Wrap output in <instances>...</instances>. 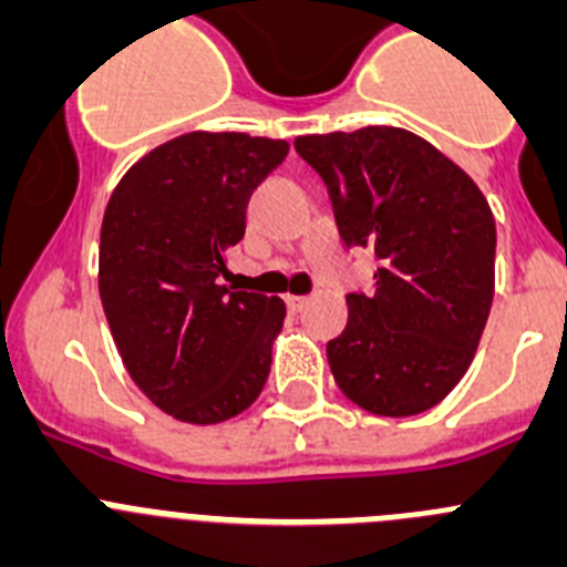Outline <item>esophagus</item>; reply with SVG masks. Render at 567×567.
Masks as SVG:
<instances>
[{"instance_id": "esophagus-1", "label": "esophagus", "mask_w": 567, "mask_h": 567, "mask_svg": "<svg viewBox=\"0 0 567 567\" xmlns=\"http://www.w3.org/2000/svg\"><path fill=\"white\" fill-rule=\"evenodd\" d=\"M305 302H308L305 296H285V305H288L290 313H296V310H302Z\"/></svg>"}]
</instances>
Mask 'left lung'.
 I'll return each instance as SVG.
<instances>
[{"label":"left lung","instance_id":"obj_1","mask_svg":"<svg viewBox=\"0 0 567 567\" xmlns=\"http://www.w3.org/2000/svg\"><path fill=\"white\" fill-rule=\"evenodd\" d=\"M296 152L328 186L339 237L379 259L347 293L328 341L336 384L372 415L426 412L472 364L494 296V217L481 188L423 137L395 126L305 135Z\"/></svg>","mask_w":567,"mask_h":567}]
</instances>
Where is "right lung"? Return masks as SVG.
Here are the masks:
<instances>
[{"label": "right lung", "mask_w": 567, "mask_h": 567, "mask_svg": "<svg viewBox=\"0 0 567 567\" xmlns=\"http://www.w3.org/2000/svg\"><path fill=\"white\" fill-rule=\"evenodd\" d=\"M285 155V141L188 132L141 157L106 203L99 290L112 339L132 381L177 421L239 415L271 372L282 299L223 277L254 188Z\"/></svg>", "instance_id": "obj_1"}]
</instances>
